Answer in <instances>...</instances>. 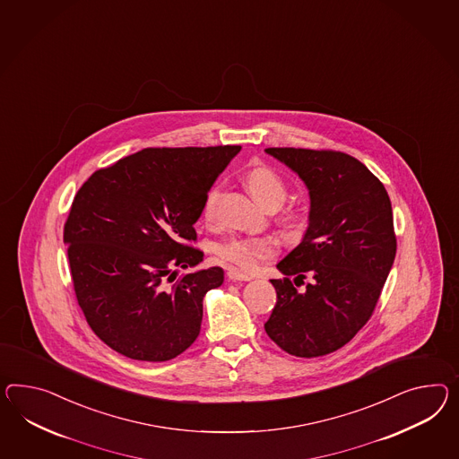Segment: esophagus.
I'll return each mask as SVG.
<instances>
[{"instance_id":"1","label":"esophagus","mask_w":459,"mask_h":459,"mask_svg":"<svg viewBox=\"0 0 459 459\" xmlns=\"http://www.w3.org/2000/svg\"><path fill=\"white\" fill-rule=\"evenodd\" d=\"M226 276H228V280H231V281H251V280H253L251 274L241 273L239 270H228Z\"/></svg>"}]
</instances>
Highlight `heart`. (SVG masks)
<instances>
[{
  "label": "heart",
  "mask_w": 459,
  "mask_h": 459,
  "mask_svg": "<svg viewBox=\"0 0 459 459\" xmlns=\"http://www.w3.org/2000/svg\"><path fill=\"white\" fill-rule=\"evenodd\" d=\"M249 193L256 200L268 204H281L286 196V183L274 169L268 166H255L245 177ZM221 195V188L214 186L208 191L203 201V216L206 221H212L216 216V206ZM216 255L226 264L236 266L239 270L251 271L258 266L259 261L274 255V243L268 238H253V236H238L226 239L216 247Z\"/></svg>",
  "instance_id": "b5f03b06"
}]
</instances>
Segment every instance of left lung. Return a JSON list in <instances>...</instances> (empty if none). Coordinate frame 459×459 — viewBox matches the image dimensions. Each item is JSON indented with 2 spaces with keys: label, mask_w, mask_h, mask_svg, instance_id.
I'll list each match as a JSON object with an SVG mask.
<instances>
[{
  "label": "left lung",
  "mask_w": 459,
  "mask_h": 459,
  "mask_svg": "<svg viewBox=\"0 0 459 459\" xmlns=\"http://www.w3.org/2000/svg\"><path fill=\"white\" fill-rule=\"evenodd\" d=\"M301 178L309 195L307 228L276 264L282 280L264 329L286 353L316 358L353 340L377 306L396 256L388 193L361 161L340 152L268 148ZM310 276L303 290H296ZM300 282L298 283L297 281Z\"/></svg>",
  "instance_id": "obj_1"
}]
</instances>
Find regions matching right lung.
Masks as SVG:
<instances>
[{"mask_svg": "<svg viewBox=\"0 0 459 459\" xmlns=\"http://www.w3.org/2000/svg\"><path fill=\"white\" fill-rule=\"evenodd\" d=\"M241 146L146 148L94 171L76 193L65 245L78 305L94 334L138 361H168L198 338L203 298L220 266L189 271L204 253L195 223Z\"/></svg>", "mask_w": 459, "mask_h": 459, "instance_id": "add662e5", "label": "right lung"}]
</instances>
